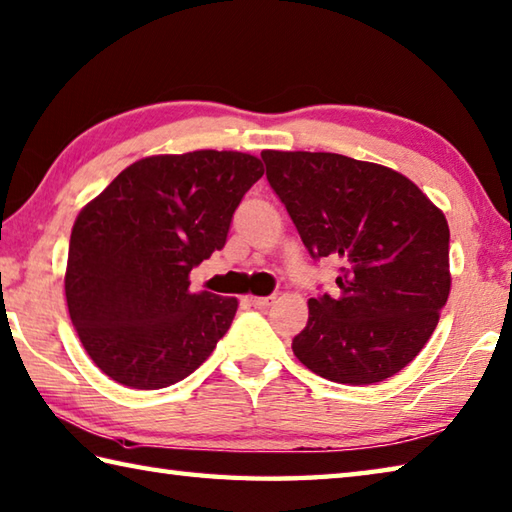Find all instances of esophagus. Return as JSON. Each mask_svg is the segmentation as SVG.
<instances>
[{
	"label": "esophagus",
	"instance_id": "34e87169",
	"mask_svg": "<svg viewBox=\"0 0 512 512\" xmlns=\"http://www.w3.org/2000/svg\"><path fill=\"white\" fill-rule=\"evenodd\" d=\"M273 299L275 297H248V302L253 304L255 308H259V310H266V308L273 306Z\"/></svg>",
	"mask_w": 512,
	"mask_h": 512
}]
</instances>
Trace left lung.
Instances as JSON below:
<instances>
[{
	"label": "left lung",
	"mask_w": 512,
	"mask_h": 512,
	"mask_svg": "<svg viewBox=\"0 0 512 512\" xmlns=\"http://www.w3.org/2000/svg\"><path fill=\"white\" fill-rule=\"evenodd\" d=\"M262 159L310 257L339 262L337 293L308 299L295 357L337 384L393 377L426 346L450 293L444 213L382 164L306 150Z\"/></svg>",
	"instance_id": "1"
}]
</instances>
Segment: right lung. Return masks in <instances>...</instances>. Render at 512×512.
I'll return each mask as SVG.
<instances>
[{
    "label": "right lung",
    "instance_id": "right-lung-1",
    "mask_svg": "<svg viewBox=\"0 0 512 512\" xmlns=\"http://www.w3.org/2000/svg\"><path fill=\"white\" fill-rule=\"evenodd\" d=\"M264 175L237 150L150 155L79 210L66 304L79 342L113 382L157 390L202 366L237 297L190 290V270L224 248L235 208Z\"/></svg>",
    "mask_w": 512,
    "mask_h": 512
}]
</instances>
